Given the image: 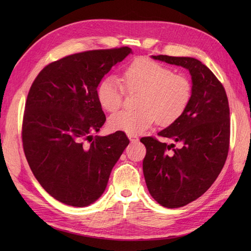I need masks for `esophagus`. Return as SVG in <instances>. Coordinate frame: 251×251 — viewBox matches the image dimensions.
I'll list each match as a JSON object with an SVG mask.
<instances>
[{
	"label": "esophagus",
	"mask_w": 251,
	"mask_h": 251,
	"mask_svg": "<svg viewBox=\"0 0 251 251\" xmlns=\"http://www.w3.org/2000/svg\"><path fill=\"white\" fill-rule=\"evenodd\" d=\"M128 138H130V140L133 142V141H136V140H138V137L137 136H135V135H128Z\"/></svg>",
	"instance_id": "34e87169"
}]
</instances>
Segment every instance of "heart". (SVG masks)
Wrapping results in <instances>:
<instances>
[{
  "label": "heart",
  "instance_id": "heart-1",
  "mask_svg": "<svg viewBox=\"0 0 251 251\" xmlns=\"http://www.w3.org/2000/svg\"><path fill=\"white\" fill-rule=\"evenodd\" d=\"M123 83L127 92H139L136 111L114 114L109 119L112 130L137 135L157 120L166 126L183 114L191 101L192 83L185 75L149 57H137L126 68ZM124 87L115 76H107L97 87L98 102L108 112H116L124 102Z\"/></svg>",
  "mask_w": 251,
  "mask_h": 251
}]
</instances>
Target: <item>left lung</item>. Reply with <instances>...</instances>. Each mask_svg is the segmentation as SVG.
I'll list each match as a JSON object with an SVG mask.
<instances>
[{
    "instance_id": "1",
    "label": "left lung",
    "mask_w": 251,
    "mask_h": 251,
    "mask_svg": "<svg viewBox=\"0 0 251 251\" xmlns=\"http://www.w3.org/2000/svg\"><path fill=\"white\" fill-rule=\"evenodd\" d=\"M153 58L188 69L193 81L185 112L158 133L173 143L151 136L140 139L147 148L142 166L151 196L162 206L176 208L198 199L221 173L229 150V104L222 82L200 60L163 54Z\"/></svg>"
}]
</instances>
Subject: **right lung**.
<instances>
[{
    "label": "right lung",
    "instance_id": "right-lung-1",
    "mask_svg": "<svg viewBox=\"0 0 251 251\" xmlns=\"http://www.w3.org/2000/svg\"><path fill=\"white\" fill-rule=\"evenodd\" d=\"M131 48L75 53L47 65L29 90L23 149L34 177L57 201L88 206L104 192L130 140L123 131L95 136L105 121L97 87Z\"/></svg>",
    "mask_w": 251,
    "mask_h": 251
}]
</instances>
